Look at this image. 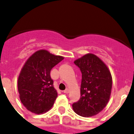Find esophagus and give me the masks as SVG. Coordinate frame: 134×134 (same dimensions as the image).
Returning a JSON list of instances; mask_svg holds the SVG:
<instances>
[{
  "label": "esophagus",
  "mask_w": 134,
  "mask_h": 134,
  "mask_svg": "<svg viewBox=\"0 0 134 134\" xmlns=\"http://www.w3.org/2000/svg\"><path fill=\"white\" fill-rule=\"evenodd\" d=\"M63 92H64V93H66V94L69 93V89L68 88H67L64 91H63Z\"/></svg>",
  "instance_id": "1"
}]
</instances>
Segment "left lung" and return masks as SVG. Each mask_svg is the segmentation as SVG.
<instances>
[{"mask_svg": "<svg viewBox=\"0 0 134 134\" xmlns=\"http://www.w3.org/2000/svg\"><path fill=\"white\" fill-rule=\"evenodd\" d=\"M82 73L81 98L73 104L76 114L91 117L100 112L110 97L112 79L103 61L92 53H87L74 61Z\"/></svg>", "mask_w": 134, "mask_h": 134, "instance_id": "1", "label": "left lung"}]
</instances>
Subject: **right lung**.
<instances>
[{
    "label": "right lung",
    "mask_w": 134,
    "mask_h": 134,
    "mask_svg": "<svg viewBox=\"0 0 134 134\" xmlns=\"http://www.w3.org/2000/svg\"><path fill=\"white\" fill-rule=\"evenodd\" d=\"M64 57L38 50L26 61L18 76L21 102L27 110L40 114L49 110L57 97L50 71Z\"/></svg>",
    "instance_id": "1"
}]
</instances>
